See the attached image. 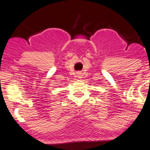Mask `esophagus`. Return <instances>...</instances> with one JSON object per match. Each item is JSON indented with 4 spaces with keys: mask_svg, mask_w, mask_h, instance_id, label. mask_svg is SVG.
<instances>
[{
    "mask_svg": "<svg viewBox=\"0 0 150 150\" xmlns=\"http://www.w3.org/2000/svg\"><path fill=\"white\" fill-rule=\"evenodd\" d=\"M78 75V78H81V74H80V73H78V75Z\"/></svg>",
    "mask_w": 150,
    "mask_h": 150,
    "instance_id": "1",
    "label": "esophagus"
}]
</instances>
